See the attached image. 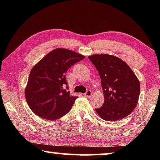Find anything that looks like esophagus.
Returning <instances> with one entry per match:
<instances>
[{
    "mask_svg": "<svg viewBox=\"0 0 160 160\" xmlns=\"http://www.w3.org/2000/svg\"><path fill=\"white\" fill-rule=\"evenodd\" d=\"M84 95L87 97H91L92 95V92L91 90H88L86 92V93L84 94Z\"/></svg>",
    "mask_w": 160,
    "mask_h": 160,
    "instance_id": "esophagus-1",
    "label": "esophagus"
}]
</instances>
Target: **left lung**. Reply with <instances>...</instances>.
<instances>
[{
    "mask_svg": "<svg viewBox=\"0 0 160 160\" xmlns=\"http://www.w3.org/2000/svg\"><path fill=\"white\" fill-rule=\"evenodd\" d=\"M89 59L96 67L102 82L104 102L97 114L105 121H114L128 116L138 102L139 80L126 62L109 54H94Z\"/></svg>",
    "mask_w": 160,
    "mask_h": 160,
    "instance_id": "8db88e82",
    "label": "left lung"
}]
</instances>
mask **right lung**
Returning a JSON list of instances; mask_svg holds the SVG:
<instances>
[{
	"mask_svg": "<svg viewBox=\"0 0 160 160\" xmlns=\"http://www.w3.org/2000/svg\"><path fill=\"white\" fill-rule=\"evenodd\" d=\"M85 58L82 54L63 48L50 51L32 68L25 95L35 114L53 121L68 113L78 97L67 92L66 73L72 65Z\"/></svg>",
	"mask_w": 160,
	"mask_h": 160,
	"instance_id": "add662e5",
	"label": "right lung"
}]
</instances>
